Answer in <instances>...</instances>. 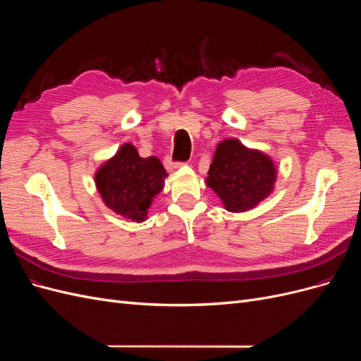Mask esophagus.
Here are the masks:
<instances>
[{
    "instance_id": "34e87169",
    "label": "esophagus",
    "mask_w": 361,
    "mask_h": 361,
    "mask_svg": "<svg viewBox=\"0 0 361 361\" xmlns=\"http://www.w3.org/2000/svg\"><path fill=\"white\" fill-rule=\"evenodd\" d=\"M181 165H183V161H172V159H168V160H166V168H168L169 171L177 169V168H180Z\"/></svg>"
}]
</instances>
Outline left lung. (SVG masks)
Instances as JSON below:
<instances>
[{
    "label": "left lung",
    "mask_w": 361,
    "mask_h": 361,
    "mask_svg": "<svg viewBox=\"0 0 361 361\" xmlns=\"http://www.w3.org/2000/svg\"><path fill=\"white\" fill-rule=\"evenodd\" d=\"M276 166L258 149L238 139H225L216 148L207 185L222 200L228 212L241 213L257 207L273 190Z\"/></svg>",
    "instance_id": "obj_1"
}]
</instances>
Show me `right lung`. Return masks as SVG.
I'll return each instance as SVG.
<instances>
[{"label":"right lung","mask_w":361,"mask_h":361,"mask_svg":"<svg viewBox=\"0 0 361 361\" xmlns=\"http://www.w3.org/2000/svg\"><path fill=\"white\" fill-rule=\"evenodd\" d=\"M168 173L161 161L142 159L132 144H124L96 172V185L103 202L112 212L133 222H144L153 197L164 189Z\"/></svg>","instance_id":"obj_1"}]
</instances>
